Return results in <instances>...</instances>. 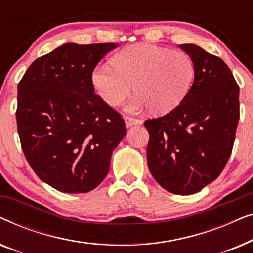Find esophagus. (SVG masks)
Listing matches in <instances>:
<instances>
[{"mask_svg": "<svg viewBox=\"0 0 253 253\" xmlns=\"http://www.w3.org/2000/svg\"><path fill=\"white\" fill-rule=\"evenodd\" d=\"M124 121H126V127H131L133 126H138V124H141V120H138V119H133V117L131 116H126L124 117Z\"/></svg>", "mask_w": 253, "mask_h": 253, "instance_id": "esophagus-1", "label": "esophagus"}]
</instances>
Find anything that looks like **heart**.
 <instances>
[{
  "label": "heart",
  "mask_w": 253,
  "mask_h": 253,
  "mask_svg": "<svg viewBox=\"0 0 253 253\" xmlns=\"http://www.w3.org/2000/svg\"><path fill=\"white\" fill-rule=\"evenodd\" d=\"M110 65L93 70V87L103 102L116 107L134 84L138 95L130 110L148 106L155 114L169 113L182 102L195 77L193 62L184 51L147 43L124 48L110 58Z\"/></svg>",
  "instance_id": "heart-1"
}]
</instances>
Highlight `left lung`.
Returning <instances> with one entry per match:
<instances>
[{
	"label": "left lung",
	"instance_id": "obj_1",
	"mask_svg": "<svg viewBox=\"0 0 253 253\" xmlns=\"http://www.w3.org/2000/svg\"><path fill=\"white\" fill-rule=\"evenodd\" d=\"M191 57L193 84L167 115L145 121L147 166L162 188L193 195L219 177L231 154L240 87L228 65L197 44L178 46Z\"/></svg>",
	"mask_w": 253,
	"mask_h": 253
}]
</instances>
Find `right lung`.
Wrapping results in <instances>:
<instances>
[{
  "instance_id": "1",
  "label": "right lung",
  "mask_w": 253,
  "mask_h": 253,
  "mask_svg": "<svg viewBox=\"0 0 253 253\" xmlns=\"http://www.w3.org/2000/svg\"><path fill=\"white\" fill-rule=\"evenodd\" d=\"M116 43H64L37 58L18 84L16 119L27 162L61 192L92 191L126 136L121 115L100 99L92 72Z\"/></svg>"
}]
</instances>
